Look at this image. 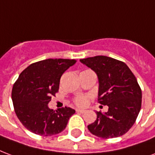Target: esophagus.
Here are the masks:
<instances>
[{
    "instance_id": "esophagus-1",
    "label": "esophagus",
    "mask_w": 155,
    "mask_h": 155,
    "mask_svg": "<svg viewBox=\"0 0 155 155\" xmlns=\"http://www.w3.org/2000/svg\"><path fill=\"white\" fill-rule=\"evenodd\" d=\"M76 111L78 113H81V114H84V113L86 112L84 109H77Z\"/></svg>"
}]
</instances>
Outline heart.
Here are the masks:
<instances>
[{"mask_svg": "<svg viewBox=\"0 0 155 155\" xmlns=\"http://www.w3.org/2000/svg\"><path fill=\"white\" fill-rule=\"evenodd\" d=\"M88 98L87 95H78L74 99V103L80 107H84L87 104Z\"/></svg>", "mask_w": 155, "mask_h": 155, "instance_id": "b5f03b06", "label": "heart"}]
</instances>
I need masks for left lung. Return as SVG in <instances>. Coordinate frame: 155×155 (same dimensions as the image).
Returning <instances> with one entry per match:
<instances>
[{"label": "left lung", "mask_w": 155, "mask_h": 155, "mask_svg": "<svg viewBox=\"0 0 155 155\" xmlns=\"http://www.w3.org/2000/svg\"><path fill=\"white\" fill-rule=\"evenodd\" d=\"M98 77V102L108 112H96L87 126L91 133L109 139L125 134L133 126L141 108L142 94L137 80L125 63L104 55L80 60Z\"/></svg>", "instance_id": "obj_1"}]
</instances>
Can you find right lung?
<instances>
[{
  "instance_id": "1",
  "label": "right lung",
  "mask_w": 155,
  "mask_h": 155,
  "mask_svg": "<svg viewBox=\"0 0 155 155\" xmlns=\"http://www.w3.org/2000/svg\"><path fill=\"white\" fill-rule=\"evenodd\" d=\"M77 60L48 59L30 64L13 86V104L22 124L43 137L59 134L65 129L75 110L69 107L56 111L48 107L51 96L59 91L60 78Z\"/></svg>"
}]
</instances>
